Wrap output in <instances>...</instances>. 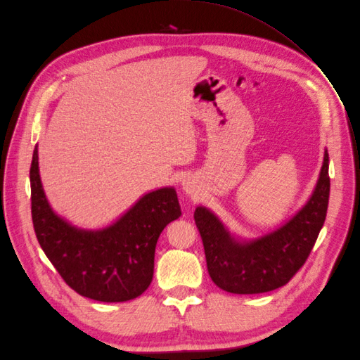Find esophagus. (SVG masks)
<instances>
[{"label":"esophagus","mask_w":360,"mask_h":360,"mask_svg":"<svg viewBox=\"0 0 360 360\" xmlns=\"http://www.w3.org/2000/svg\"><path fill=\"white\" fill-rule=\"evenodd\" d=\"M183 188H184V192L186 193H192V192H195V187H196V184H195V180L192 179V177H186L184 180H183Z\"/></svg>","instance_id":"34e87169"}]
</instances>
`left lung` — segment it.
I'll return each instance as SVG.
<instances>
[{
    "mask_svg": "<svg viewBox=\"0 0 360 360\" xmlns=\"http://www.w3.org/2000/svg\"><path fill=\"white\" fill-rule=\"evenodd\" d=\"M330 196L328 154L308 203L279 229L250 243H238L206 207H196L195 222L203 241L210 279L221 289L263 293L286 285L307 262L327 217Z\"/></svg>",
    "mask_w": 360,
    "mask_h": 360,
    "instance_id": "obj_1",
    "label": "left lung"
}]
</instances>
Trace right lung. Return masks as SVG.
Returning a JSON list of instances; mask_svg holds the SVG:
<instances>
[{
  "label": "right lung",
  "mask_w": 360,
  "mask_h": 360,
  "mask_svg": "<svg viewBox=\"0 0 360 360\" xmlns=\"http://www.w3.org/2000/svg\"><path fill=\"white\" fill-rule=\"evenodd\" d=\"M30 187L37 241L70 288L100 302H124L146 290L153 281L158 237L181 217L173 187L145 195L113 225L100 231L78 229L51 209L40 183L37 148Z\"/></svg>",
  "instance_id": "add662e5"
}]
</instances>
